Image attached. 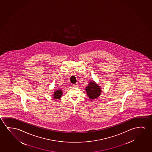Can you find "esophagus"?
<instances>
[{"label": "esophagus", "mask_w": 152, "mask_h": 152, "mask_svg": "<svg viewBox=\"0 0 152 152\" xmlns=\"http://www.w3.org/2000/svg\"><path fill=\"white\" fill-rule=\"evenodd\" d=\"M73 87H76V86H77V85H73Z\"/></svg>", "instance_id": "34e87169"}]
</instances>
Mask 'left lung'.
Masks as SVG:
<instances>
[{"label":"left lung","instance_id":"obj_1","mask_svg":"<svg viewBox=\"0 0 152 152\" xmlns=\"http://www.w3.org/2000/svg\"><path fill=\"white\" fill-rule=\"evenodd\" d=\"M87 95L90 99H94L100 96L101 94V89L100 86H98L94 82L89 83L88 86L86 87Z\"/></svg>","mask_w":152,"mask_h":152}]
</instances>
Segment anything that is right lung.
I'll list each match as a JSON object with an SVG mask.
<instances>
[{
    "label": "right lung",
    "instance_id": "add662e5",
    "mask_svg": "<svg viewBox=\"0 0 152 152\" xmlns=\"http://www.w3.org/2000/svg\"><path fill=\"white\" fill-rule=\"evenodd\" d=\"M62 90L61 89H58V90L55 91V92L54 93V97L53 98L55 99H59L61 98V97L62 96Z\"/></svg>",
    "mask_w": 152,
    "mask_h": 152
}]
</instances>
